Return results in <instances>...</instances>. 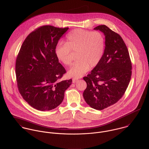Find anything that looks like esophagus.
Listing matches in <instances>:
<instances>
[{"mask_svg": "<svg viewBox=\"0 0 149 149\" xmlns=\"http://www.w3.org/2000/svg\"><path fill=\"white\" fill-rule=\"evenodd\" d=\"M78 80V79H77V78H73V79H72V82H73V83H75L76 82H77Z\"/></svg>", "mask_w": 149, "mask_h": 149, "instance_id": "obj_1", "label": "esophagus"}]
</instances>
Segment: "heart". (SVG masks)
I'll list each match as a JSON object with an SVG mask.
<instances>
[{
  "mask_svg": "<svg viewBox=\"0 0 149 149\" xmlns=\"http://www.w3.org/2000/svg\"><path fill=\"white\" fill-rule=\"evenodd\" d=\"M105 41L103 34L98 30L76 29L69 33L65 43L60 42L55 48L58 59L65 65L72 61V51L76 52L77 60L68 72L70 77L79 78L89 68L96 67L104 54Z\"/></svg>",
  "mask_w": 149,
  "mask_h": 149,
  "instance_id": "b5f03b06",
  "label": "heart"
}]
</instances>
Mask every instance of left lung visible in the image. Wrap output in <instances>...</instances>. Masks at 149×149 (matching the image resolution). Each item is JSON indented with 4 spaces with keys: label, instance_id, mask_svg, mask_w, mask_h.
Instances as JSON below:
<instances>
[{
    "label": "left lung",
    "instance_id": "left-lung-1",
    "mask_svg": "<svg viewBox=\"0 0 149 149\" xmlns=\"http://www.w3.org/2000/svg\"><path fill=\"white\" fill-rule=\"evenodd\" d=\"M105 37L104 54L99 64L84 79L87 87L83 93L92 108L102 110L116 103L124 94L132 74V63L123 40L104 25L94 28Z\"/></svg>",
    "mask_w": 149,
    "mask_h": 149
}]
</instances>
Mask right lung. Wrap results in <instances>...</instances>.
<instances>
[{
  "mask_svg": "<svg viewBox=\"0 0 149 149\" xmlns=\"http://www.w3.org/2000/svg\"><path fill=\"white\" fill-rule=\"evenodd\" d=\"M68 28L44 25L24 40L15 63L17 87L24 100L41 111L55 109L63 100L72 79L59 82L66 71L59 62L55 48Z\"/></svg>",
  "mask_w": 149,
  "mask_h": 149,
  "instance_id": "obj_1",
  "label": "right lung"
}]
</instances>
